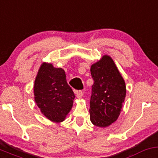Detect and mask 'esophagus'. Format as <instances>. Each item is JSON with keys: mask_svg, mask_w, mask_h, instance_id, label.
Here are the masks:
<instances>
[{"mask_svg": "<svg viewBox=\"0 0 158 158\" xmlns=\"http://www.w3.org/2000/svg\"><path fill=\"white\" fill-rule=\"evenodd\" d=\"M75 94H76V96H77V98H81L83 96V95H84V93H83L82 91L79 90V91H75Z\"/></svg>", "mask_w": 158, "mask_h": 158, "instance_id": "1", "label": "esophagus"}]
</instances>
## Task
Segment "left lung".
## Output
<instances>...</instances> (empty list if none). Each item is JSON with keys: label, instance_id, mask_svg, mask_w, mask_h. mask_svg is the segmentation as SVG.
<instances>
[{"label": "left lung", "instance_id": "8db88e82", "mask_svg": "<svg viewBox=\"0 0 158 158\" xmlns=\"http://www.w3.org/2000/svg\"><path fill=\"white\" fill-rule=\"evenodd\" d=\"M94 81L90 97V120L107 127L118 120L126 97V84L110 56L104 55L90 69Z\"/></svg>", "mask_w": 158, "mask_h": 158}]
</instances>
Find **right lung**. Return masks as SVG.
<instances>
[{
	"instance_id": "obj_1",
	"label": "right lung",
	"mask_w": 158,
	"mask_h": 158,
	"mask_svg": "<svg viewBox=\"0 0 158 158\" xmlns=\"http://www.w3.org/2000/svg\"><path fill=\"white\" fill-rule=\"evenodd\" d=\"M34 96L40 112L54 123L65 120L75 98L64 69L46 62H42L35 77Z\"/></svg>"
}]
</instances>
